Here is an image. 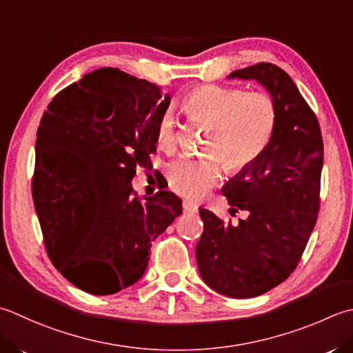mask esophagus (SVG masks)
I'll return each mask as SVG.
<instances>
[{
  "label": "esophagus",
  "mask_w": 353,
  "mask_h": 353,
  "mask_svg": "<svg viewBox=\"0 0 353 353\" xmlns=\"http://www.w3.org/2000/svg\"><path fill=\"white\" fill-rule=\"evenodd\" d=\"M182 206H183L185 212H196L197 208H199V206L194 202H191V200H183Z\"/></svg>",
  "instance_id": "34e87169"
}]
</instances>
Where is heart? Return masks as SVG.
<instances>
[{
	"instance_id": "1",
	"label": "heart",
	"mask_w": 353,
	"mask_h": 353,
	"mask_svg": "<svg viewBox=\"0 0 353 353\" xmlns=\"http://www.w3.org/2000/svg\"><path fill=\"white\" fill-rule=\"evenodd\" d=\"M183 105L194 119L212 127L208 150L222 155L232 170H243L257 161L277 128V105L265 93L206 84L186 94ZM174 125V112L165 108L157 125V142L165 151L176 147ZM219 157H177L168 167L171 190L190 199L203 197L223 177L225 162Z\"/></svg>"
}]
</instances>
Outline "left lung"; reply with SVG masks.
Segmentation results:
<instances>
[{
    "instance_id": "8db88e82",
    "label": "left lung",
    "mask_w": 353,
    "mask_h": 353,
    "mask_svg": "<svg viewBox=\"0 0 353 353\" xmlns=\"http://www.w3.org/2000/svg\"><path fill=\"white\" fill-rule=\"evenodd\" d=\"M228 79L257 81L277 105V128L265 153L228 181L222 194L237 225L200 208L203 234L196 246L200 277L231 299L271 291L292 274L320 208L323 139L319 121L285 70L260 62Z\"/></svg>"
}]
</instances>
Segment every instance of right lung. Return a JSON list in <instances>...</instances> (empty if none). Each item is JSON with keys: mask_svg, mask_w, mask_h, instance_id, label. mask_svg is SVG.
I'll list each match as a JSON object with an SVG mask.
<instances>
[{"mask_svg": "<svg viewBox=\"0 0 353 353\" xmlns=\"http://www.w3.org/2000/svg\"><path fill=\"white\" fill-rule=\"evenodd\" d=\"M170 102L153 82L103 67L54 96L41 119L34 210L53 266L88 294L141 280L151 243L182 214L171 191L139 199L131 186Z\"/></svg>", "mask_w": 353, "mask_h": 353, "instance_id": "add662e5", "label": "right lung"}]
</instances>
